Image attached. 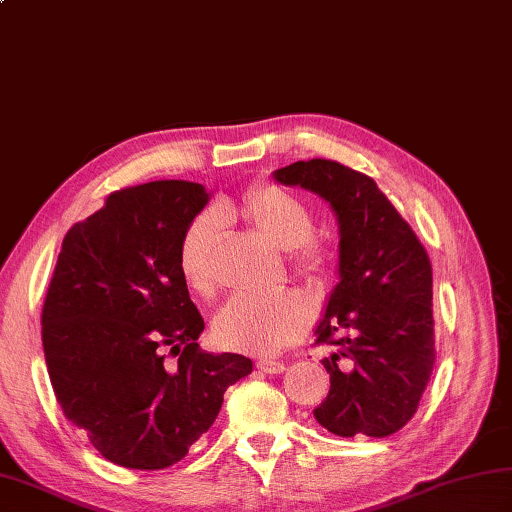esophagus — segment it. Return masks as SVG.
Instances as JSON below:
<instances>
[{"mask_svg": "<svg viewBox=\"0 0 512 512\" xmlns=\"http://www.w3.org/2000/svg\"><path fill=\"white\" fill-rule=\"evenodd\" d=\"M257 369H262L264 374H281L286 369V363L281 361H268V358H259Z\"/></svg>", "mask_w": 512, "mask_h": 512, "instance_id": "esophagus-1", "label": "esophagus"}]
</instances>
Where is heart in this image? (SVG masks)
Returning <instances> with one entry per match:
<instances>
[{"mask_svg":"<svg viewBox=\"0 0 512 512\" xmlns=\"http://www.w3.org/2000/svg\"><path fill=\"white\" fill-rule=\"evenodd\" d=\"M231 209H206L195 215L180 239L178 268L184 284L195 295L209 297L215 290V250L222 239ZM242 213L270 244L288 250L290 266L301 275L319 273L325 266V248L310 237L314 220L310 206L295 193L262 184L244 195ZM312 319L310 303L297 292L228 299L213 319L215 339L233 350L275 354L306 332Z\"/></svg>","mask_w":512,"mask_h":512,"instance_id":"b5f03b06","label":"heart"}]
</instances>
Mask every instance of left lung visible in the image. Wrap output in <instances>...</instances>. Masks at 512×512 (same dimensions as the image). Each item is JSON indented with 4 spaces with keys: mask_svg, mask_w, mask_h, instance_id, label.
Instances as JSON below:
<instances>
[{
    "mask_svg": "<svg viewBox=\"0 0 512 512\" xmlns=\"http://www.w3.org/2000/svg\"><path fill=\"white\" fill-rule=\"evenodd\" d=\"M273 178L317 193L339 224V284L314 328L339 350L321 361L330 391L314 418L341 438L391 436L413 418L436 361L427 250L365 173L314 158Z\"/></svg>",
    "mask_w": 512,
    "mask_h": 512,
    "instance_id": "left-lung-1",
    "label": "left lung"
}]
</instances>
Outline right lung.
<instances>
[{
	"instance_id": "right-lung-1",
	"label": "right lung",
	"mask_w": 512,
	"mask_h": 512,
	"mask_svg": "<svg viewBox=\"0 0 512 512\" xmlns=\"http://www.w3.org/2000/svg\"><path fill=\"white\" fill-rule=\"evenodd\" d=\"M209 200L198 182H147L63 237L41 314L50 383L65 418L125 469L180 462L224 391L253 372L242 354L200 350L204 321L178 268L180 239Z\"/></svg>"
}]
</instances>
